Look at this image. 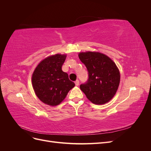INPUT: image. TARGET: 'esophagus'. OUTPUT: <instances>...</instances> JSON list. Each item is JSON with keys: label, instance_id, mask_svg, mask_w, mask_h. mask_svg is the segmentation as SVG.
I'll list each match as a JSON object with an SVG mask.
<instances>
[{"label": "esophagus", "instance_id": "1", "mask_svg": "<svg viewBox=\"0 0 151 151\" xmlns=\"http://www.w3.org/2000/svg\"><path fill=\"white\" fill-rule=\"evenodd\" d=\"M75 84L76 86H78L79 85V81L78 80H77L75 81Z\"/></svg>", "mask_w": 151, "mask_h": 151}]
</instances>
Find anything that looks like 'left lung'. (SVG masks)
<instances>
[{
	"label": "left lung",
	"instance_id": "obj_1",
	"mask_svg": "<svg viewBox=\"0 0 151 151\" xmlns=\"http://www.w3.org/2000/svg\"><path fill=\"white\" fill-rule=\"evenodd\" d=\"M78 55L89 72L88 83L80 86L81 91L93 104L108 103L115 95L120 82L116 63L106 55L98 52H80Z\"/></svg>",
	"mask_w": 151,
	"mask_h": 151
}]
</instances>
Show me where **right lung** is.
I'll return each instance as SVG.
<instances>
[{
	"mask_svg": "<svg viewBox=\"0 0 151 151\" xmlns=\"http://www.w3.org/2000/svg\"><path fill=\"white\" fill-rule=\"evenodd\" d=\"M66 54L57 53L41 61L32 74L31 82L36 96L51 106L60 104L71 89L75 86L62 67Z\"/></svg>",
	"mask_w": 151,
	"mask_h": 151,
	"instance_id": "right-lung-1",
	"label": "right lung"
}]
</instances>
